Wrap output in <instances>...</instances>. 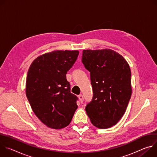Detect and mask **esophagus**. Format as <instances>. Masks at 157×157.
Returning a JSON list of instances; mask_svg holds the SVG:
<instances>
[{
	"label": "esophagus",
	"mask_w": 157,
	"mask_h": 157,
	"mask_svg": "<svg viewBox=\"0 0 157 157\" xmlns=\"http://www.w3.org/2000/svg\"><path fill=\"white\" fill-rule=\"evenodd\" d=\"M78 98H79V101H80L81 102H83L84 98H83V96H82V94L79 95V96H78Z\"/></svg>",
	"instance_id": "esophagus-1"
}]
</instances>
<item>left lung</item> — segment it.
Here are the masks:
<instances>
[{"label": "left lung", "instance_id": "1", "mask_svg": "<svg viewBox=\"0 0 157 157\" xmlns=\"http://www.w3.org/2000/svg\"><path fill=\"white\" fill-rule=\"evenodd\" d=\"M82 62L90 72L93 89L86 114L99 128L113 127L124 116L131 97L130 66L121 55L107 48L84 50Z\"/></svg>", "mask_w": 157, "mask_h": 157}]
</instances>
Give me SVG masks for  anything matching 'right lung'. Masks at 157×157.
<instances>
[{"label": "right lung", "mask_w": 157, "mask_h": 157, "mask_svg": "<svg viewBox=\"0 0 157 157\" xmlns=\"http://www.w3.org/2000/svg\"><path fill=\"white\" fill-rule=\"evenodd\" d=\"M78 50H55L35 59L28 71L26 96L36 117L48 127L68 126L78 108L66 74L75 63Z\"/></svg>", "instance_id": "obj_1"}]
</instances>
